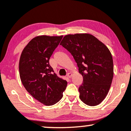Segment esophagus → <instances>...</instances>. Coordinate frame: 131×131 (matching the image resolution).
I'll list each match as a JSON object with an SVG mask.
<instances>
[{
  "instance_id": "esophagus-1",
  "label": "esophagus",
  "mask_w": 131,
  "mask_h": 131,
  "mask_svg": "<svg viewBox=\"0 0 131 131\" xmlns=\"http://www.w3.org/2000/svg\"><path fill=\"white\" fill-rule=\"evenodd\" d=\"M72 76H73V74H72V73H68L67 75V77L68 78H71L72 77Z\"/></svg>"
}]
</instances>
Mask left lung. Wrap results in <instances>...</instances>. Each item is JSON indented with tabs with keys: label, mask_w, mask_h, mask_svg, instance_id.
I'll return each mask as SVG.
<instances>
[{
	"label": "left lung",
	"mask_w": 131,
	"mask_h": 131,
	"mask_svg": "<svg viewBox=\"0 0 131 131\" xmlns=\"http://www.w3.org/2000/svg\"><path fill=\"white\" fill-rule=\"evenodd\" d=\"M60 45L74 57L83 77L79 99L89 106L100 104L107 95L113 78V61L108 48L88 33L68 34Z\"/></svg>",
	"instance_id": "8db88e82"
}]
</instances>
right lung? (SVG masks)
Listing matches in <instances>:
<instances>
[{"mask_svg":"<svg viewBox=\"0 0 131 131\" xmlns=\"http://www.w3.org/2000/svg\"><path fill=\"white\" fill-rule=\"evenodd\" d=\"M63 36H38L32 39L23 50L19 61L21 81L34 99L50 106L59 102L67 82L54 73L49 59Z\"/></svg>","mask_w":131,"mask_h":131,"instance_id":"add662e5","label":"right lung"}]
</instances>
